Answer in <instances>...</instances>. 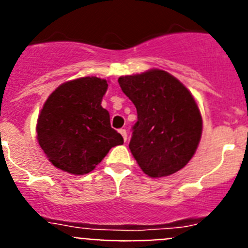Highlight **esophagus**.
Here are the masks:
<instances>
[{
    "instance_id": "34e87169",
    "label": "esophagus",
    "mask_w": 248,
    "mask_h": 248,
    "mask_svg": "<svg viewBox=\"0 0 248 248\" xmlns=\"http://www.w3.org/2000/svg\"><path fill=\"white\" fill-rule=\"evenodd\" d=\"M119 133H120V134H122L123 139H124V140H125V141H126V139H128V133H126L125 129H120Z\"/></svg>"
}]
</instances>
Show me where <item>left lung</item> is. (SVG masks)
I'll return each instance as SVG.
<instances>
[{"label": "left lung", "mask_w": 248, "mask_h": 248, "mask_svg": "<svg viewBox=\"0 0 248 248\" xmlns=\"http://www.w3.org/2000/svg\"><path fill=\"white\" fill-rule=\"evenodd\" d=\"M118 82L137 108L129 149L141 170L151 177L179 171L195 154L202 131L191 93L160 69L120 77Z\"/></svg>", "instance_id": "left-lung-1"}]
</instances>
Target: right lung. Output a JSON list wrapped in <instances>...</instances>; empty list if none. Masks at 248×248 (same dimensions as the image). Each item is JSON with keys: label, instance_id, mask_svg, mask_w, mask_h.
<instances>
[{"label": "right lung", "instance_id": "1", "mask_svg": "<svg viewBox=\"0 0 248 248\" xmlns=\"http://www.w3.org/2000/svg\"><path fill=\"white\" fill-rule=\"evenodd\" d=\"M107 80L84 77L59 85L50 94L37 122V139L56 168L69 174H88L113 146L124 143L110 126L102 107Z\"/></svg>", "mask_w": 248, "mask_h": 248}]
</instances>
